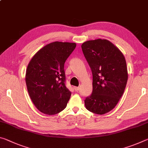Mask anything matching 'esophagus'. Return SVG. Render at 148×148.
I'll return each instance as SVG.
<instances>
[{
  "label": "esophagus",
  "instance_id": "obj_1",
  "mask_svg": "<svg viewBox=\"0 0 148 148\" xmlns=\"http://www.w3.org/2000/svg\"><path fill=\"white\" fill-rule=\"evenodd\" d=\"M74 89L76 91H78L79 90V87H74Z\"/></svg>",
  "mask_w": 148,
  "mask_h": 148
}]
</instances>
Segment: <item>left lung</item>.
<instances>
[{
    "mask_svg": "<svg viewBox=\"0 0 148 148\" xmlns=\"http://www.w3.org/2000/svg\"><path fill=\"white\" fill-rule=\"evenodd\" d=\"M83 53L93 74V91L84 103L88 111L104 114L115 107L128 80V70L123 53L107 39L87 41Z\"/></svg>",
    "mask_w": 148,
    "mask_h": 148,
    "instance_id": "8db88e82",
    "label": "left lung"
}]
</instances>
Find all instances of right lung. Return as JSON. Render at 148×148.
Returning <instances> with one entry per match:
<instances>
[{
  "mask_svg": "<svg viewBox=\"0 0 148 148\" xmlns=\"http://www.w3.org/2000/svg\"><path fill=\"white\" fill-rule=\"evenodd\" d=\"M76 44L55 41L35 54L27 65L25 83L33 103L39 111L52 115L64 110L71 92L65 86L64 64Z\"/></svg>",
  "mask_w": 148,
  "mask_h": 148,
  "instance_id": "obj_1",
  "label": "right lung"
}]
</instances>
